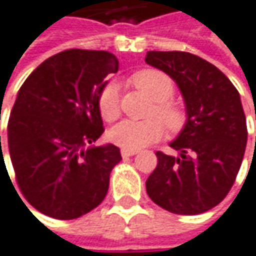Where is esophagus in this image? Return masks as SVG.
I'll return each mask as SVG.
<instances>
[{
    "instance_id": "34e87169",
    "label": "esophagus",
    "mask_w": 256,
    "mask_h": 256,
    "mask_svg": "<svg viewBox=\"0 0 256 256\" xmlns=\"http://www.w3.org/2000/svg\"><path fill=\"white\" fill-rule=\"evenodd\" d=\"M138 150H132V149H121V156L122 158H131L134 154H136Z\"/></svg>"
}]
</instances>
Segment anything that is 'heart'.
I'll return each mask as SVG.
<instances>
[{
    "instance_id": "1",
    "label": "heart",
    "mask_w": 256,
    "mask_h": 256,
    "mask_svg": "<svg viewBox=\"0 0 256 256\" xmlns=\"http://www.w3.org/2000/svg\"><path fill=\"white\" fill-rule=\"evenodd\" d=\"M134 84L154 100L152 114H158L165 121L163 123L158 117L148 120H124L114 125L108 131V139L114 145L122 149L136 150L150 145L162 138L164 132V124L168 131L178 132L186 122L185 111L170 102L174 94V84L167 74L158 70H145L132 78ZM98 111L106 121L117 120L121 112L120 106V90L117 84L110 82L102 89L98 94Z\"/></svg>"
}]
</instances>
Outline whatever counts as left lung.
<instances>
[{
  "instance_id": "1",
  "label": "left lung",
  "mask_w": 256,
  "mask_h": 256,
  "mask_svg": "<svg viewBox=\"0 0 256 256\" xmlns=\"http://www.w3.org/2000/svg\"><path fill=\"white\" fill-rule=\"evenodd\" d=\"M146 64L178 84L186 122L170 146L178 156L156 152L146 180L149 198L176 214L212 209L232 190L244 158L246 122L238 90L219 68L185 51H148Z\"/></svg>"
}]
</instances>
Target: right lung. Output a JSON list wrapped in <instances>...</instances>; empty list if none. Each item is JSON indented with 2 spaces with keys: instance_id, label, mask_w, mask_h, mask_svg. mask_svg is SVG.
Segmentation results:
<instances>
[{
  "instance_id": "obj_1",
  "label": "right lung",
  "mask_w": 256,
  "mask_h": 256,
  "mask_svg": "<svg viewBox=\"0 0 256 256\" xmlns=\"http://www.w3.org/2000/svg\"><path fill=\"white\" fill-rule=\"evenodd\" d=\"M117 71L108 51L72 48L47 58L18 92L8 121L10 162L26 200L52 219H78L107 195L121 153L92 144L104 132L98 94Z\"/></svg>"
}]
</instances>
